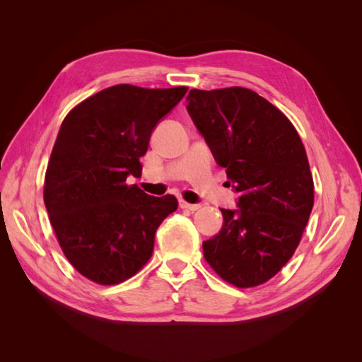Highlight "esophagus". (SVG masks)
Wrapping results in <instances>:
<instances>
[{
	"label": "esophagus",
	"instance_id": "1",
	"mask_svg": "<svg viewBox=\"0 0 362 362\" xmlns=\"http://www.w3.org/2000/svg\"><path fill=\"white\" fill-rule=\"evenodd\" d=\"M180 206L184 208V210L196 211V210H199V208H201V204H189V202H185V201H180Z\"/></svg>",
	"mask_w": 362,
	"mask_h": 362
}]
</instances>
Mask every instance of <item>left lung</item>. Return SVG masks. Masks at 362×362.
I'll return each instance as SVG.
<instances>
[{
    "mask_svg": "<svg viewBox=\"0 0 362 362\" xmlns=\"http://www.w3.org/2000/svg\"><path fill=\"white\" fill-rule=\"evenodd\" d=\"M187 112L238 193L221 208L222 229L202 243L216 273L255 287L287 264L314 204L308 158L298 131L278 108L243 87L192 89Z\"/></svg>",
    "mask_w": 362,
    "mask_h": 362,
    "instance_id": "8db88e82",
    "label": "left lung"
}]
</instances>
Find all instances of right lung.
<instances>
[{"label": "right lung", "mask_w": 362, "mask_h": 362, "mask_svg": "<svg viewBox=\"0 0 362 362\" xmlns=\"http://www.w3.org/2000/svg\"><path fill=\"white\" fill-rule=\"evenodd\" d=\"M187 87H107L64 117L54 144L43 201L63 254L83 276L115 286L144 267L175 196L146 194L140 177L152 131Z\"/></svg>", "instance_id": "1"}]
</instances>
